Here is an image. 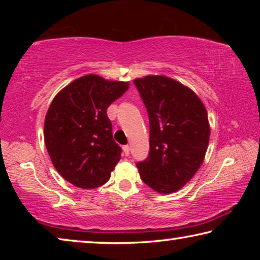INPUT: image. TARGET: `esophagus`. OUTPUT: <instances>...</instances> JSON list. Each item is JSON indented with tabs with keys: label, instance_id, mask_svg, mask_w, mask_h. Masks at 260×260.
<instances>
[{
	"label": "esophagus",
	"instance_id": "1",
	"mask_svg": "<svg viewBox=\"0 0 260 260\" xmlns=\"http://www.w3.org/2000/svg\"><path fill=\"white\" fill-rule=\"evenodd\" d=\"M122 150H124L125 156H128V155H129V147H128V146H124V147H122Z\"/></svg>",
	"mask_w": 260,
	"mask_h": 260
}]
</instances>
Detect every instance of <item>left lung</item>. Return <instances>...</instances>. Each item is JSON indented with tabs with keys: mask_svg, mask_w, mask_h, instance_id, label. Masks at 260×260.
Masks as SVG:
<instances>
[{
	"mask_svg": "<svg viewBox=\"0 0 260 260\" xmlns=\"http://www.w3.org/2000/svg\"><path fill=\"white\" fill-rule=\"evenodd\" d=\"M150 122V151L138 162L140 177L159 193L188 183L204 161L210 140L205 105L195 91L166 76L134 80Z\"/></svg>",
	"mask_w": 260,
	"mask_h": 260,
	"instance_id": "8db88e82",
	"label": "left lung"
}]
</instances>
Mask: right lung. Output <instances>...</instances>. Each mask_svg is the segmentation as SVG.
Returning a JSON list of instances; mask_svg holds the SVG:
<instances>
[{
  "label": "right lung",
  "instance_id": "obj_1",
  "mask_svg": "<svg viewBox=\"0 0 260 260\" xmlns=\"http://www.w3.org/2000/svg\"><path fill=\"white\" fill-rule=\"evenodd\" d=\"M129 88L128 81L87 74L60 89L45 119V143L55 169L67 181L94 189L109 181L121 158L114 142L109 105Z\"/></svg>",
  "mask_w": 260,
  "mask_h": 260
}]
</instances>
